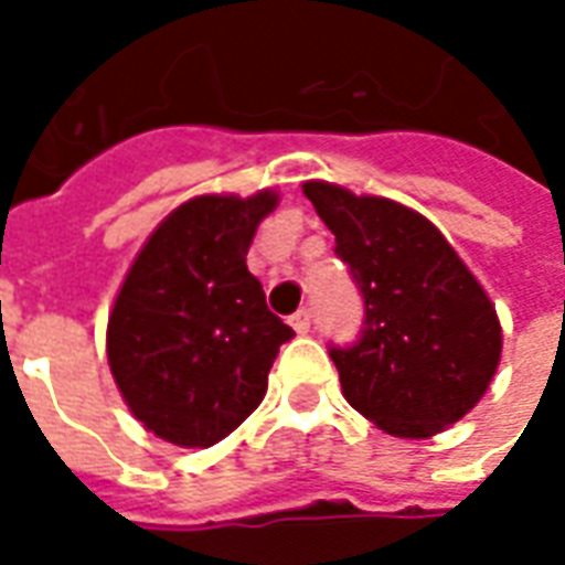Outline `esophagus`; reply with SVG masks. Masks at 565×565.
Listing matches in <instances>:
<instances>
[{
  "mask_svg": "<svg viewBox=\"0 0 565 565\" xmlns=\"http://www.w3.org/2000/svg\"><path fill=\"white\" fill-rule=\"evenodd\" d=\"M290 327H294L299 335H306V332L311 330V311H308V308H299L294 318H290Z\"/></svg>",
  "mask_w": 565,
  "mask_h": 565,
  "instance_id": "obj_1",
  "label": "esophagus"
}]
</instances>
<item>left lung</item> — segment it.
<instances>
[{
	"instance_id": "obj_1",
	"label": "left lung",
	"mask_w": 565,
	"mask_h": 565,
	"mask_svg": "<svg viewBox=\"0 0 565 565\" xmlns=\"http://www.w3.org/2000/svg\"><path fill=\"white\" fill-rule=\"evenodd\" d=\"M363 294V330L330 348L348 403L399 438H429L469 415L497 375V308L448 238L393 199L308 181Z\"/></svg>"
}]
</instances>
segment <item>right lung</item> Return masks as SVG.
I'll return each instance as SVG.
<instances>
[{"label": "right lung", "mask_w": 565, "mask_h": 565, "mask_svg": "<svg viewBox=\"0 0 565 565\" xmlns=\"http://www.w3.org/2000/svg\"><path fill=\"white\" fill-rule=\"evenodd\" d=\"M278 193L196 196L132 259L108 318V366L153 436L211 448L266 396L294 330L266 306L247 247Z\"/></svg>", "instance_id": "1"}]
</instances>
